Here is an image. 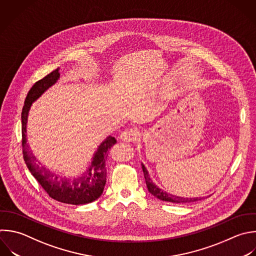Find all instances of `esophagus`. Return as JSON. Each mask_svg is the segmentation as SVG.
<instances>
[{"label": "esophagus", "instance_id": "34e87169", "mask_svg": "<svg viewBox=\"0 0 256 256\" xmlns=\"http://www.w3.org/2000/svg\"><path fill=\"white\" fill-rule=\"evenodd\" d=\"M138 136V132L137 130H134V129H126L124 130L121 134H120V139L123 141V142H132L134 140H136Z\"/></svg>", "mask_w": 256, "mask_h": 256}]
</instances>
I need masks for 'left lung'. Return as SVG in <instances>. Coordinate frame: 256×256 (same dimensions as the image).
<instances>
[{
  "label": "left lung",
  "mask_w": 256,
  "mask_h": 256,
  "mask_svg": "<svg viewBox=\"0 0 256 256\" xmlns=\"http://www.w3.org/2000/svg\"><path fill=\"white\" fill-rule=\"evenodd\" d=\"M141 166H142V170H143V173H144V178H145V182H146V185H147V188H148V191L153 195L155 196L156 198L160 199V200H163V201H168V202H173V203H186V202H194V201H198V200H201L202 198L204 197H181V196H177V195H174V194H170L166 191H164L163 189L159 188L151 179L150 175H149V172L147 170V168L145 167V165L143 163H141ZM208 197V196H207Z\"/></svg>",
  "instance_id": "8db88e82"
}]
</instances>
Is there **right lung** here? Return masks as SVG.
I'll return each instance as SVG.
<instances>
[{
  "label": "right lung",
  "mask_w": 256,
  "mask_h": 256,
  "mask_svg": "<svg viewBox=\"0 0 256 256\" xmlns=\"http://www.w3.org/2000/svg\"><path fill=\"white\" fill-rule=\"evenodd\" d=\"M59 68L36 82L30 89L22 110V145L23 155L31 174L37 179L44 190L53 199L74 205H82L97 200L103 193L106 184V159L109 149L117 142L112 136H107L93 154L92 161L84 173L74 178L55 173L44 166L30 148L27 142L28 116L32 104L60 79Z\"/></svg>",
  "instance_id": "1"
}]
</instances>
